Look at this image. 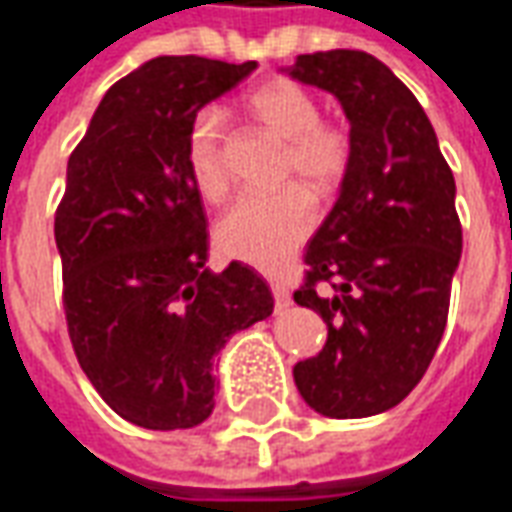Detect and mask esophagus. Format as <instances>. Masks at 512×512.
Wrapping results in <instances>:
<instances>
[{
    "label": "esophagus",
    "instance_id": "34e87169",
    "mask_svg": "<svg viewBox=\"0 0 512 512\" xmlns=\"http://www.w3.org/2000/svg\"><path fill=\"white\" fill-rule=\"evenodd\" d=\"M271 293H274V305L280 307H288L291 305V291H288V285L280 280H271Z\"/></svg>",
    "mask_w": 512,
    "mask_h": 512
}]
</instances>
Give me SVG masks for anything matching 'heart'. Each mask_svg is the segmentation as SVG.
I'll list each match as a JSON object with an SVG mask.
<instances>
[{"instance_id":"b5f03b06","label":"heart","mask_w":512,"mask_h":512,"mask_svg":"<svg viewBox=\"0 0 512 512\" xmlns=\"http://www.w3.org/2000/svg\"><path fill=\"white\" fill-rule=\"evenodd\" d=\"M244 110L285 141L282 180H302L316 196H330L341 188L355 157L352 132L341 121L321 119V102L313 91L288 77H274L244 96ZM185 169L207 202H221L230 191L221 116L210 107H202L188 124ZM304 189L285 185L274 194L241 196L216 227L221 252L257 268L280 266L316 224V207Z\"/></svg>"}]
</instances>
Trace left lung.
Returning <instances> with one entry per match:
<instances>
[{"instance_id":"1","label":"left lung","mask_w":512,"mask_h":512,"mask_svg":"<svg viewBox=\"0 0 512 512\" xmlns=\"http://www.w3.org/2000/svg\"><path fill=\"white\" fill-rule=\"evenodd\" d=\"M291 77L338 96L355 144L293 291L324 318L327 343L293 366V382L321 416H377L421 382L446 330L463 252L455 177L424 107L377 57L299 55Z\"/></svg>"}]
</instances>
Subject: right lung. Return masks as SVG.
Here are the masks:
<instances>
[{"label":"right lung","mask_w":512,"mask_h":512,"mask_svg":"<svg viewBox=\"0 0 512 512\" xmlns=\"http://www.w3.org/2000/svg\"><path fill=\"white\" fill-rule=\"evenodd\" d=\"M255 69L155 57L110 85L69 157L55 241L71 346L96 393L144 430L202 424L213 357L274 310L255 268H205V205L185 169L191 119Z\"/></svg>","instance_id":"obj_1"}]
</instances>
